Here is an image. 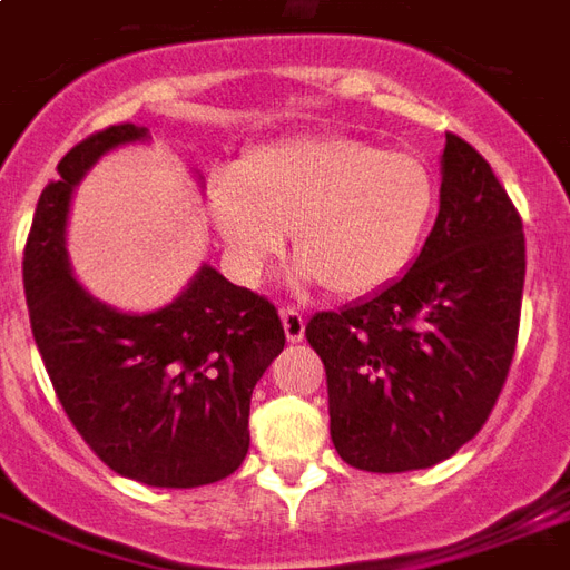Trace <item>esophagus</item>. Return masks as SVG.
I'll return each mask as SVG.
<instances>
[{"label":"esophagus","mask_w":570,"mask_h":570,"mask_svg":"<svg viewBox=\"0 0 570 570\" xmlns=\"http://www.w3.org/2000/svg\"><path fill=\"white\" fill-rule=\"evenodd\" d=\"M281 323H284V334L289 343H298L304 337V316L295 307L281 311Z\"/></svg>","instance_id":"1"}]
</instances>
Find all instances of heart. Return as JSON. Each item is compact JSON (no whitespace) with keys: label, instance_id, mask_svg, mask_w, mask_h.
Returning a JSON list of instances; mask_svg holds the SVG:
<instances>
[{"label":"heart","instance_id":"heart-1","mask_svg":"<svg viewBox=\"0 0 570 570\" xmlns=\"http://www.w3.org/2000/svg\"><path fill=\"white\" fill-rule=\"evenodd\" d=\"M436 181L415 151L314 134L247 155L208 181V217L236 275L254 284L293 238L298 281L334 295L389 284L419 250Z\"/></svg>","mask_w":570,"mask_h":570}]
</instances>
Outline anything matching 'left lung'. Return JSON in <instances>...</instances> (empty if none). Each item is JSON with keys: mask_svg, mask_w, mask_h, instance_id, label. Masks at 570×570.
<instances>
[{"mask_svg": "<svg viewBox=\"0 0 570 570\" xmlns=\"http://www.w3.org/2000/svg\"><path fill=\"white\" fill-rule=\"evenodd\" d=\"M440 169V215L415 263L304 328L328 376L334 449L364 472L449 460L484 428L514 358L523 220L466 140L445 134Z\"/></svg>", "mask_w": 570, "mask_h": 570, "instance_id": "left-lung-1", "label": "left lung"}]
</instances>
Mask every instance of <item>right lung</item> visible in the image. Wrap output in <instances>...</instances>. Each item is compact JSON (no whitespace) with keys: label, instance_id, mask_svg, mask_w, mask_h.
<instances>
[{"label":"right lung","instance_id":"obj_1","mask_svg":"<svg viewBox=\"0 0 570 570\" xmlns=\"http://www.w3.org/2000/svg\"><path fill=\"white\" fill-rule=\"evenodd\" d=\"M128 142H149V128L112 125L77 142L41 190L23 254L32 337L62 410L112 472L149 488L215 484L250 449V394L284 350V325L275 304L206 263L146 314L98 302L73 277V190Z\"/></svg>","mask_w":570,"mask_h":570}]
</instances>
